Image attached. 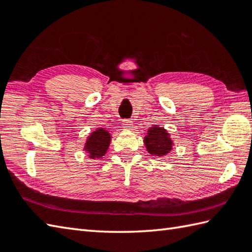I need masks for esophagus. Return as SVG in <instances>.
<instances>
[{"instance_id": "obj_1", "label": "esophagus", "mask_w": 252, "mask_h": 252, "mask_svg": "<svg viewBox=\"0 0 252 252\" xmlns=\"http://www.w3.org/2000/svg\"><path fill=\"white\" fill-rule=\"evenodd\" d=\"M122 126L123 127H126V129H131L133 126V122L131 119H125L122 121Z\"/></svg>"}]
</instances>
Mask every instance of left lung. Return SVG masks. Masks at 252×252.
<instances>
[{"mask_svg":"<svg viewBox=\"0 0 252 252\" xmlns=\"http://www.w3.org/2000/svg\"><path fill=\"white\" fill-rule=\"evenodd\" d=\"M145 145L147 151L155 156H164L172 147V141L163 127L154 126L148 130V134L145 136Z\"/></svg>","mask_w":252,"mask_h":252,"instance_id":"obj_1","label":"left lung"}]
</instances>
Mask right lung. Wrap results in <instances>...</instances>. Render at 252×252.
I'll use <instances>...</instances> for the list:
<instances>
[{
  "instance_id": "1",
  "label": "right lung",
  "mask_w": 252,
  "mask_h": 252,
  "mask_svg": "<svg viewBox=\"0 0 252 252\" xmlns=\"http://www.w3.org/2000/svg\"><path fill=\"white\" fill-rule=\"evenodd\" d=\"M109 133L104 129H98L92 133L85 144V149L90 153L91 158H99L104 156L109 146Z\"/></svg>"
}]
</instances>
